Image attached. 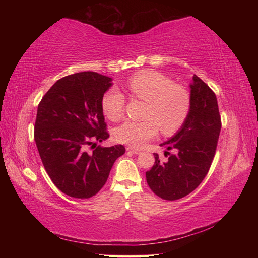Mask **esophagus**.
Segmentation results:
<instances>
[{
  "instance_id": "obj_1",
  "label": "esophagus",
  "mask_w": 258,
  "mask_h": 258,
  "mask_svg": "<svg viewBox=\"0 0 258 258\" xmlns=\"http://www.w3.org/2000/svg\"><path fill=\"white\" fill-rule=\"evenodd\" d=\"M126 151H128L131 153H133V154H140L141 151L138 150V149H134V147H131V146H127L126 147Z\"/></svg>"
}]
</instances>
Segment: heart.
Instances as JSON below:
<instances>
[{"label":"heart","instance_id":"heart-1","mask_svg":"<svg viewBox=\"0 0 258 258\" xmlns=\"http://www.w3.org/2000/svg\"><path fill=\"white\" fill-rule=\"evenodd\" d=\"M126 87L134 98L145 101L143 120H126L115 131V138L131 147H142L158 133L178 131L187 119L191 95L185 86L174 83L167 75L155 71H141L128 79ZM105 116L116 122L123 116L125 97L117 89H109L102 97Z\"/></svg>","mask_w":258,"mask_h":258}]
</instances>
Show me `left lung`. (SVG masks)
I'll list each match as a JSON object with an SVG mask.
<instances>
[{"mask_svg": "<svg viewBox=\"0 0 258 258\" xmlns=\"http://www.w3.org/2000/svg\"><path fill=\"white\" fill-rule=\"evenodd\" d=\"M191 107L187 119L172 139L161 146L169 155L155 163L146 172V180L153 193L166 201H176L191 193L205 178L215 155L222 127L215 93L199 76L190 84ZM173 150L174 155L168 151Z\"/></svg>", "mask_w": 258, "mask_h": 258, "instance_id": "1", "label": "left lung"}]
</instances>
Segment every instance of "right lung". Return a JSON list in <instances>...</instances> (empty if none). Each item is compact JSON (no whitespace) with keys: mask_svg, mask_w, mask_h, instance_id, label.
I'll list each match as a JSON object with an SVG mask.
<instances>
[{"mask_svg":"<svg viewBox=\"0 0 258 258\" xmlns=\"http://www.w3.org/2000/svg\"><path fill=\"white\" fill-rule=\"evenodd\" d=\"M111 85V78L95 72L71 74L59 79L37 106L38 154L54 185L71 197L97 194L125 153L123 145H97L109 136L101 102Z\"/></svg>","mask_w":258,"mask_h":258,"instance_id":"add662e5","label":"right lung"}]
</instances>
